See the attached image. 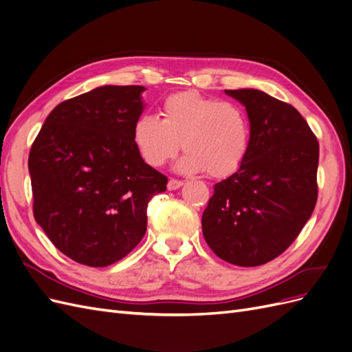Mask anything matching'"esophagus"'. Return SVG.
I'll return each mask as SVG.
<instances>
[{
	"label": "esophagus",
	"instance_id": "esophagus-1",
	"mask_svg": "<svg viewBox=\"0 0 352 352\" xmlns=\"http://www.w3.org/2000/svg\"><path fill=\"white\" fill-rule=\"evenodd\" d=\"M184 185V180H179V179H170L168 180V184H167V188L170 189V190H175V189H179L180 186Z\"/></svg>",
	"mask_w": 352,
	"mask_h": 352
}]
</instances>
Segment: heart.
Returning <instances> with one entry per match:
<instances>
[{"label": "heart", "instance_id": "b5f03b06", "mask_svg": "<svg viewBox=\"0 0 352 352\" xmlns=\"http://www.w3.org/2000/svg\"><path fill=\"white\" fill-rule=\"evenodd\" d=\"M133 142L146 164L160 167L182 142L177 168L226 177L242 166L250 148V122L241 105L186 91L167 97L162 119L145 114L133 126Z\"/></svg>", "mask_w": 352, "mask_h": 352}]
</instances>
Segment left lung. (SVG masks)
Segmentation results:
<instances>
[{
  "label": "left lung",
  "mask_w": 352,
  "mask_h": 352,
  "mask_svg": "<svg viewBox=\"0 0 352 352\" xmlns=\"http://www.w3.org/2000/svg\"><path fill=\"white\" fill-rule=\"evenodd\" d=\"M250 119L242 166L214 185L202 233L217 257L241 267L272 261L289 247L317 202L318 142L291 104L258 89H226Z\"/></svg>",
  "instance_id": "obj_1"
}]
</instances>
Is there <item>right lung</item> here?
Segmentation results:
<instances>
[{"label":"right lung","mask_w":352,"mask_h":352,"mask_svg":"<svg viewBox=\"0 0 352 352\" xmlns=\"http://www.w3.org/2000/svg\"><path fill=\"white\" fill-rule=\"evenodd\" d=\"M144 87L107 85L60 102L32 144L34 216L63 254L89 267L126 257L146 232V207L167 177L133 142Z\"/></svg>","instance_id":"1"}]
</instances>
